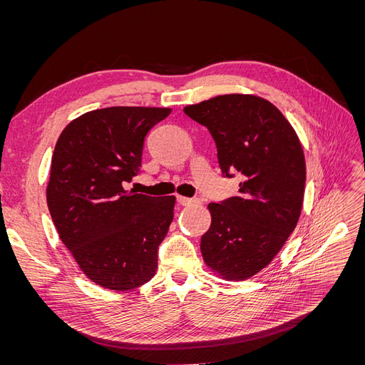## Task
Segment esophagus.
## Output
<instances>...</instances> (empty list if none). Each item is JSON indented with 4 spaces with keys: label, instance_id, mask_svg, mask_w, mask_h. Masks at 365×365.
<instances>
[{
    "label": "esophagus",
    "instance_id": "obj_1",
    "mask_svg": "<svg viewBox=\"0 0 365 365\" xmlns=\"http://www.w3.org/2000/svg\"><path fill=\"white\" fill-rule=\"evenodd\" d=\"M176 201H178V204L181 205H190V204H195L197 202V200H192V197H185V196H176Z\"/></svg>",
    "mask_w": 365,
    "mask_h": 365
}]
</instances>
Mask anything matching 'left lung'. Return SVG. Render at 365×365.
Listing matches in <instances>:
<instances>
[{
	"label": "left lung",
	"instance_id": "obj_1",
	"mask_svg": "<svg viewBox=\"0 0 365 365\" xmlns=\"http://www.w3.org/2000/svg\"><path fill=\"white\" fill-rule=\"evenodd\" d=\"M184 113L210 130L222 173L242 176L237 196L208 204L204 262L225 280H247L268 267L297 227L306 184L302 143L279 109L257 96H217Z\"/></svg>",
	"mask_w": 365,
	"mask_h": 365
}]
</instances>
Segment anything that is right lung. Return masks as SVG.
Instances as JSON below:
<instances>
[{
    "instance_id": "add662e5",
    "label": "right lung",
    "mask_w": 365,
    "mask_h": 365,
    "mask_svg": "<svg viewBox=\"0 0 365 365\" xmlns=\"http://www.w3.org/2000/svg\"><path fill=\"white\" fill-rule=\"evenodd\" d=\"M170 108L111 106L85 113L58 138L47 204L61 240L96 284L129 291L148 283L173 219L175 196L125 190L141 165L148 132Z\"/></svg>"
}]
</instances>
